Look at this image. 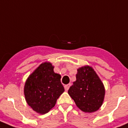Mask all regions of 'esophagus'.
I'll return each mask as SVG.
<instances>
[{
  "instance_id": "esophagus-1",
  "label": "esophagus",
  "mask_w": 128,
  "mask_h": 128,
  "mask_svg": "<svg viewBox=\"0 0 128 128\" xmlns=\"http://www.w3.org/2000/svg\"><path fill=\"white\" fill-rule=\"evenodd\" d=\"M70 86H71V84H66V85H65V86H64V88H65V91H67L68 90L69 88L70 87Z\"/></svg>"
}]
</instances>
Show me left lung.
I'll return each instance as SVG.
<instances>
[{
    "label": "left lung",
    "mask_w": 128,
    "mask_h": 128,
    "mask_svg": "<svg viewBox=\"0 0 128 128\" xmlns=\"http://www.w3.org/2000/svg\"><path fill=\"white\" fill-rule=\"evenodd\" d=\"M68 93L78 108L91 113L98 110L102 105L105 90L94 69L84 66L77 69L76 80L70 86Z\"/></svg>",
    "instance_id": "8db88e82"
}]
</instances>
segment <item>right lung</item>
I'll return each instance as SVG.
<instances>
[{
  "instance_id": "obj_1",
  "label": "right lung",
  "mask_w": 128,
  "mask_h": 128,
  "mask_svg": "<svg viewBox=\"0 0 128 128\" xmlns=\"http://www.w3.org/2000/svg\"><path fill=\"white\" fill-rule=\"evenodd\" d=\"M50 62L42 63L26 80L24 94L28 105L34 111L45 114L54 106L65 90L61 76L56 74Z\"/></svg>"
}]
</instances>
